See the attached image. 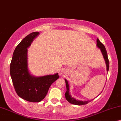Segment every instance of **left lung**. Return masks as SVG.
I'll list each match as a JSON object with an SVG mask.
<instances>
[{
	"label": "left lung",
	"instance_id": "1",
	"mask_svg": "<svg viewBox=\"0 0 121 121\" xmlns=\"http://www.w3.org/2000/svg\"><path fill=\"white\" fill-rule=\"evenodd\" d=\"M97 47L101 49V51L102 53V55L103 56H104V59L105 60L106 66H107V71H108L109 60H108V58L107 51H106V48L104 45V44H103L102 43L99 41V39H97ZM65 80L66 86V90H67L65 93V98L68 102H70V104H76V105H83V104H88L89 102H90V101H82L77 100V99H75L74 98L72 97L70 95V93L69 92V86L68 82H67V81L66 79H65Z\"/></svg>",
	"mask_w": 121,
	"mask_h": 121
}]
</instances>
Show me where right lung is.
<instances>
[{"label": "right lung", "mask_w": 121, "mask_h": 121, "mask_svg": "<svg viewBox=\"0 0 121 121\" xmlns=\"http://www.w3.org/2000/svg\"><path fill=\"white\" fill-rule=\"evenodd\" d=\"M39 34V32H33L22 40L14 51L10 66V76L17 95L31 102H39L43 100L50 86L59 78L57 73L35 77L29 72L27 48Z\"/></svg>", "instance_id": "right-lung-1"}]
</instances>
